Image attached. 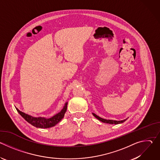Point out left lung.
I'll use <instances>...</instances> for the list:
<instances>
[{
    "mask_svg": "<svg viewBox=\"0 0 160 160\" xmlns=\"http://www.w3.org/2000/svg\"><path fill=\"white\" fill-rule=\"evenodd\" d=\"M93 115L97 118L98 119L99 121L103 122V123H109V124H119V123H123L125 121H126L127 119L125 120H121V121H116V120H105V119H103L102 118H100L99 117H98V115H96V114L93 113Z\"/></svg>",
    "mask_w": 160,
    "mask_h": 160,
    "instance_id": "1",
    "label": "left lung"
}]
</instances>
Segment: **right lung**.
Returning <instances> with one entry per match:
<instances>
[{
  "mask_svg": "<svg viewBox=\"0 0 160 160\" xmlns=\"http://www.w3.org/2000/svg\"><path fill=\"white\" fill-rule=\"evenodd\" d=\"M67 104L66 102L63 108V109L56 115L50 118H45L42 117H33L30 115H27V114L19 111L16 108L17 111L19 113V115L23 118L27 122L32 125L33 126L41 128H47L55 126L58 123H59L64 117V114L67 109Z\"/></svg>",
  "mask_w": 160,
  "mask_h": 160,
  "instance_id": "right-lung-1",
  "label": "right lung"
}]
</instances>
